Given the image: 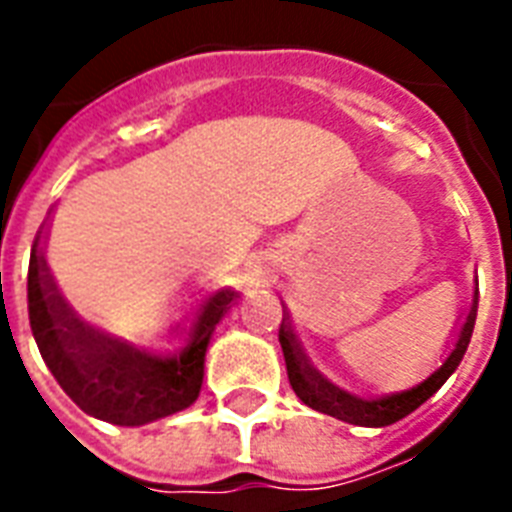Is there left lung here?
Wrapping results in <instances>:
<instances>
[{"mask_svg":"<svg viewBox=\"0 0 512 512\" xmlns=\"http://www.w3.org/2000/svg\"><path fill=\"white\" fill-rule=\"evenodd\" d=\"M476 311H478V292L476 300H473V308L468 313V321L460 332V340L454 345V350L449 353V358L444 361L441 369L430 374L428 380L420 382L417 388L404 390V393H396V396H385V398H366L350 396L345 390L335 388L332 382H327L321 377L316 369H313L308 361H305L303 350L295 342V335L292 329L281 324L279 329V342L281 350H284V361H287V374H289V385L297 393V398L308 404L311 409L321 414H329V417H337L342 422H350V425H364V428H385V425H393L406 414H412L417 406H422L428 401L433 393H436L446 380L449 374L460 366L465 350H468L470 335H473V324H476Z\"/></svg>","mask_w":512,"mask_h":512,"instance_id":"1","label":"left lung"}]
</instances>
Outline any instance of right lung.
<instances>
[{
    "label": "right lung",
    "instance_id": "add662e5",
    "mask_svg": "<svg viewBox=\"0 0 512 512\" xmlns=\"http://www.w3.org/2000/svg\"><path fill=\"white\" fill-rule=\"evenodd\" d=\"M236 292L204 303L191 342L180 356L156 358L84 327L55 292L44 257L31 249L28 321L44 364L82 412L111 425H146L191 406L204 380V353Z\"/></svg>",
    "mask_w": 512,
    "mask_h": 512
}]
</instances>
